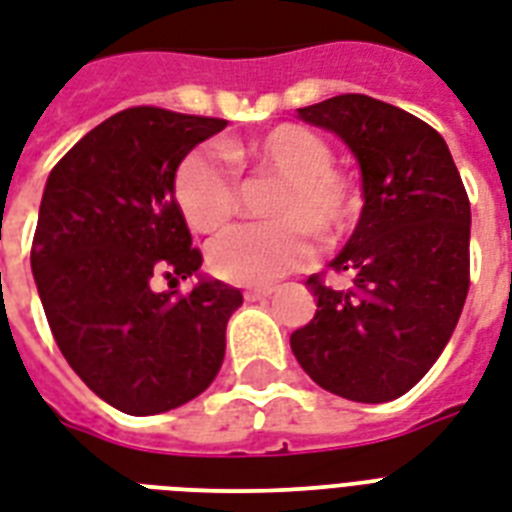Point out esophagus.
<instances>
[{
  "label": "esophagus",
  "instance_id": "esophagus-1",
  "mask_svg": "<svg viewBox=\"0 0 512 512\" xmlns=\"http://www.w3.org/2000/svg\"><path fill=\"white\" fill-rule=\"evenodd\" d=\"M271 295H273V287H249V290H244V300H249V303L271 298Z\"/></svg>",
  "mask_w": 512,
  "mask_h": 512
}]
</instances>
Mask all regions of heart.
<instances>
[{
    "instance_id": "1",
    "label": "heart",
    "mask_w": 512,
    "mask_h": 512,
    "mask_svg": "<svg viewBox=\"0 0 512 512\" xmlns=\"http://www.w3.org/2000/svg\"><path fill=\"white\" fill-rule=\"evenodd\" d=\"M187 152L174 174V198L187 225L220 233L239 214L241 182L233 170L255 179H279L265 212L271 222L241 225L209 247V268L230 284L268 287L298 271L322 244L343 239L360 214V193L349 171L338 169L325 136L298 123H279L252 139ZM230 160L234 163H227Z\"/></svg>"
}]
</instances>
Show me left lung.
Instances as JSON below:
<instances>
[{"label":"left lung","instance_id":"8db88e82","mask_svg":"<svg viewBox=\"0 0 512 512\" xmlns=\"http://www.w3.org/2000/svg\"><path fill=\"white\" fill-rule=\"evenodd\" d=\"M330 128L362 169L365 206L330 268L308 287L317 314L290 338L300 368L354 403H386L427 376L470 290V198L443 136L424 120L362 93L298 109Z\"/></svg>","mask_w":512,"mask_h":512}]
</instances>
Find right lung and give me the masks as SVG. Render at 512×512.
Wrapping results in <instances>:
<instances>
[{"label": "right lung", "instance_id": "add662e5", "mask_svg": "<svg viewBox=\"0 0 512 512\" xmlns=\"http://www.w3.org/2000/svg\"><path fill=\"white\" fill-rule=\"evenodd\" d=\"M222 117L128 107L53 166L31 241V271L50 333L77 376L112 408L150 416L212 384L241 292L193 276L204 257L174 198L187 152ZM170 282L169 293L154 284Z\"/></svg>", "mask_w": 512, "mask_h": 512}]
</instances>
